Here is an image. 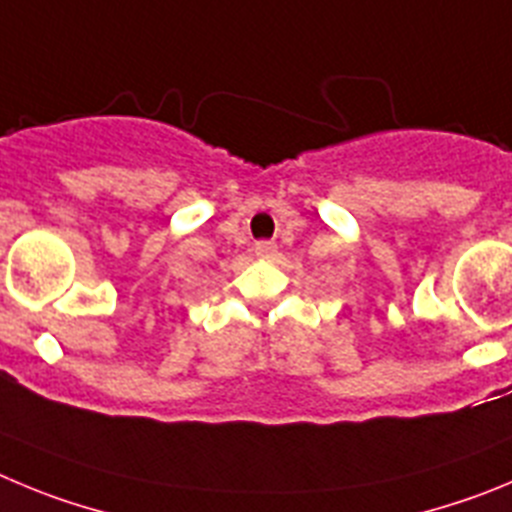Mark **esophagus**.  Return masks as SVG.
<instances>
[{
	"mask_svg": "<svg viewBox=\"0 0 512 512\" xmlns=\"http://www.w3.org/2000/svg\"><path fill=\"white\" fill-rule=\"evenodd\" d=\"M275 252H278V245H275V242H267V239H262V242H257L255 245L257 257H273Z\"/></svg>",
	"mask_w": 512,
	"mask_h": 512,
	"instance_id": "34e87169",
	"label": "esophagus"
}]
</instances>
